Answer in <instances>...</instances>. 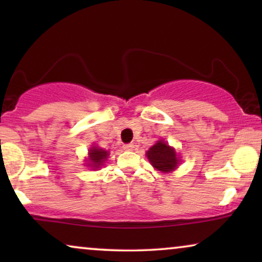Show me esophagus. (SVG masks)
<instances>
[{
  "mask_svg": "<svg viewBox=\"0 0 262 262\" xmlns=\"http://www.w3.org/2000/svg\"><path fill=\"white\" fill-rule=\"evenodd\" d=\"M134 148H135L134 144H125V145H123V149L126 150V151H132V150H134Z\"/></svg>",
  "mask_w": 262,
  "mask_h": 262,
  "instance_id": "obj_1",
  "label": "esophagus"
}]
</instances>
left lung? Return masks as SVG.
<instances>
[{"label": "left lung", "mask_w": 262, "mask_h": 262, "mask_svg": "<svg viewBox=\"0 0 262 262\" xmlns=\"http://www.w3.org/2000/svg\"><path fill=\"white\" fill-rule=\"evenodd\" d=\"M146 157L156 170L162 173H170L178 168L180 159L174 148H171L164 141H157L148 151Z\"/></svg>", "instance_id": "8db88e82"}]
</instances>
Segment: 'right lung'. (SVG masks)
<instances>
[{
  "instance_id": "right-lung-1",
  "label": "right lung",
  "mask_w": 262,
  "mask_h": 262,
  "mask_svg": "<svg viewBox=\"0 0 262 262\" xmlns=\"http://www.w3.org/2000/svg\"><path fill=\"white\" fill-rule=\"evenodd\" d=\"M108 151L103 150L99 146L93 145L88 151V160H87V166L93 168V169H98L105 163V161L108 157Z\"/></svg>"
}]
</instances>
